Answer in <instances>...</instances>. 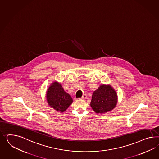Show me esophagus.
Returning a JSON list of instances; mask_svg holds the SVG:
<instances>
[{"instance_id": "esophagus-1", "label": "esophagus", "mask_w": 159, "mask_h": 159, "mask_svg": "<svg viewBox=\"0 0 159 159\" xmlns=\"http://www.w3.org/2000/svg\"><path fill=\"white\" fill-rule=\"evenodd\" d=\"M86 98H87V95L85 94V95H83V96H82L81 99H82V100H85V99H86Z\"/></svg>"}]
</instances>
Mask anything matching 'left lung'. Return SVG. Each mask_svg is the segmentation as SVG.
I'll return each mask as SVG.
<instances>
[{
    "label": "left lung",
    "mask_w": 159,
    "mask_h": 159,
    "mask_svg": "<svg viewBox=\"0 0 159 159\" xmlns=\"http://www.w3.org/2000/svg\"><path fill=\"white\" fill-rule=\"evenodd\" d=\"M116 91L110 85L102 84L93 92L91 106L96 113L103 114L113 110L118 102Z\"/></svg>",
    "instance_id": "obj_1"
}]
</instances>
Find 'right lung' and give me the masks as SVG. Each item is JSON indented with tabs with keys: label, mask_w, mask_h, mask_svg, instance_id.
Masks as SVG:
<instances>
[{
	"label": "right lung",
	"mask_w": 159,
	"mask_h": 159,
	"mask_svg": "<svg viewBox=\"0 0 159 159\" xmlns=\"http://www.w3.org/2000/svg\"><path fill=\"white\" fill-rule=\"evenodd\" d=\"M46 95L50 107L61 113L66 111L73 103L71 96L64 91L61 84L56 81L50 84Z\"/></svg>",
	"instance_id": "1"
}]
</instances>
